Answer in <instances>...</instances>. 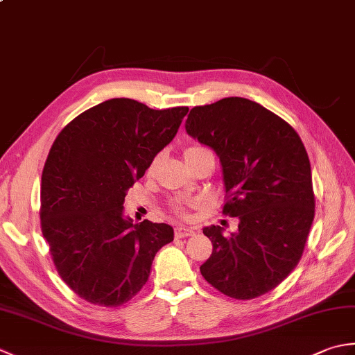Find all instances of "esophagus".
I'll return each instance as SVG.
<instances>
[{
  "label": "esophagus",
  "mask_w": 355,
  "mask_h": 355,
  "mask_svg": "<svg viewBox=\"0 0 355 355\" xmlns=\"http://www.w3.org/2000/svg\"><path fill=\"white\" fill-rule=\"evenodd\" d=\"M193 229L184 227V225H177L175 230H173V235L175 238H186V236H192L193 235Z\"/></svg>",
  "instance_id": "1"
}]
</instances>
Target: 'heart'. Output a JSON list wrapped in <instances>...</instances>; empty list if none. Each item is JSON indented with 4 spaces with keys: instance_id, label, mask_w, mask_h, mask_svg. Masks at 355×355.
I'll use <instances>...</instances> for the list:
<instances>
[{
    "instance_id": "b5f03b06",
    "label": "heart",
    "mask_w": 355,
    "mask_h": 355,
    "mask_svg": "<svg viewBox=\"0 0 355 355\" xmlns=\"http://www.w3.org/2000/svg\"><path fill=\"white\" fill-rule=\"evenodd\" d=\"M202 150H206V149L205 148H198V146H191V148H186L183 150V155H184L186 162H187V160H191L193 155L202 153ZM155 164H157V158H155V160L150 162V164L148 166V172H153L155 169ZM191 206H192V202H189V201H173L172 202V210L177 215L187 216V207H191Z\"/></svg>"
}]
</instances>
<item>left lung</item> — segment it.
Returning <instances> with one entry per match:
<instances>
[{"instance_id": "obj_1", "label": "left lung", "mask_w": 355, "mask_h": 355, "mask_svg": "<svg viewBox=\"0 0 355 355\" xmlns=\"http://www.w3.org/2000/svg\"><path fill=\"white\" fill-rule=\"evenodd\" d=\"M186 131L220 157L223 214L239 218L229 236L220 225L202 230L214 250L201 275L229 297H259L296 268L314 220L304 143L284 119L244 97L192 108Z\"/></svg>"}]
</instances>
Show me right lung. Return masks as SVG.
Here are the masks:
<instances>
[{"instance_id":"1","label":"right lung","mask_w":355,"mask_h":355,"mask_svg":"<svg viewBox=\"0 0 355 355\" xmlns=\"http://www.w3.org/2000/svg\"><path fill=\"white\" fill-rule=\"evenodd\" d=\"M187 111L110 99L53 141L41 178V230L59 276L87 302L126 304L148 282L155 253L173 241L168 224L125 220L123 202Z\"/></svg>"}]
</instances>
